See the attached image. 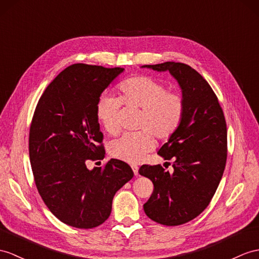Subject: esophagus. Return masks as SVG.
Instances as JSON below:
<instances>
[{
    "label": "esophagus",
    "mask_w": 259,
    "mask_h": 259,
    "mask_svg": "<svg viewBox=\"0 0 259 259\" xmlns=\"http://www.w3.org/2000/svg\"><path fill=\"white\" fill-rule=\"evenodd\" d=\"M132 169H133L134 175H135V176H138V167L135 166V165H133V166H132Z\"/></svg>",
    "instance_id": "1"
}]
</instances>
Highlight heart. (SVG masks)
I'll return each instance as SVG.
<instances>
[{"label":"heart","instance_id":"1","mask_svg":"<svg viewBox=\"0 0 259 259\" xmlns=\"http://www.w3.org/2000/svg\"><path fill=\"white\" fill-rule=\"evenodd\" d=\"M121 98L102 94L97 102V117L111 135L121 130L119 112L123 103L142 109L137 127L140 132L125 133L109 144L111 156L131 163L142 161L153 149L151 133L159 140H168L179 128L185 115L186 102L178 91L168 90L163 82L148 75H136L119 84Z\"/></svg>","mask_w":259,"mask_h":259}]
</instances>
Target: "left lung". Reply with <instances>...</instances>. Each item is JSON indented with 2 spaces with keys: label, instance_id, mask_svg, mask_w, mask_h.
<instances>
[{
  "label": "left lung",
  "instance_id": "8db88e82",
  "mask_svg": "<svg viewBox=\"0 0 259 259\" xmlns=\"http://www.w3.org/2000/svg\"><path fill=\"white\" fill-rule=\"evenodd\" d=\"M143 67L168 70L186 102L179 128L158 151L165 160H172V174L160 165H143L138 170L154 184L144 204L146 215L159 224L177 226L202 213L217 191L228 157L226 122L212 88L190 66L167 61Z\"/></svg>",
  "mask_w": 259,
  "mask_h": 259
}]
</instances>
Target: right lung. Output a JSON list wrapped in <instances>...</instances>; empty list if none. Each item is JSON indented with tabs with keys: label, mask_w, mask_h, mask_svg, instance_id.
Instances as JSON below:
<instances>
[{
	"label": "right lung",
	"mask_w": 259,
	"mask_h": 259,
	"mask_svg": "<svg viewBox=\"0 0 259 259\" xmlns=\"http://www.w3.org/2000/svg\"><path fill=\"white\" fill-rule=\"evenodd\" d=\"M123 71L85 64L67 67L44 91L31 119L29 160L37 190L50 212L73 228L105 222L114 194L134 176L118 159L87 168L88 161L105 154L97 102Z\"/></svg>",
	"instance_id": "obj_1"
}]
</instances>
